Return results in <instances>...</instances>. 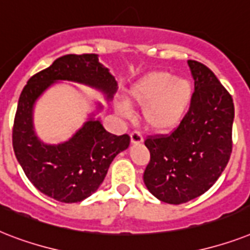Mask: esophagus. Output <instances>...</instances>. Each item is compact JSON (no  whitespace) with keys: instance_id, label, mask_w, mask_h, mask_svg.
Instances as JSON below:
<instances>
[{"instance_id":"34e87169","label":"esophagus","mask_w":250,"mask_h":250,"mask_svg":"<svg viewBox=\"0 0 250 250\" xmlns=\"http://www.w3.org/2000/svg\"><path fill=\"white\" fill-rule=\"evenodd\" d=\"M130 141L131 143H134V145H138V143H142L143 142V135L139 133V131H133L130 134Z\"/></svg>"}]
</instances>
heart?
<instances>
[{
  "label": "heart",
  "mask_w": 250,
  "mask_h": 250,
  "mask_svg": "<svg viewBox=\"0 0 250 250\" xmlns=\"http://www.w3.org/2000/svg\"><path fill=\"white\" fill-rule=\"evenodd\" d=\"M192 98V85L185 79H174L169 72H151L135 81L127 90V99L143 107L142 115L147 126L156 130H167L179 123ZM116 108L123 116L130 109L125 102Z\"/></svg>",
  "instance_id": "1"
}]
</instances>
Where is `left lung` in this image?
<instances>
[{"label": "left lung", "mask_w": 250, "mask_h": 250, "mask_svg": "<svg viewBox=\"0 0 250 250\" xmlns=\"http://www.w3.org/2000/svg\"><path fill=\"white\" fill-rule=\"evenodd\" d=\"M195 80L189 108L169 134L146 138L149 163L143 181L153 196L183 204L219 178L232 152L235 108L231 94L205 64L188 61Z\"/></svg>", "instance_id": "8db88e82"}]
</instances>
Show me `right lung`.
<instances>
[{
    "mask_svg": "<svg viewBox=\"0 0 250 250\" xmlns=\"http://www.w3.org/2000/svg\"><path fill=\"white\" fill-rule=\"evenodd\" d=\"M57 80L83 83L112 98L117 83L95 54H68L28 80L18 102L13 147L27 178L42 193L61 203H79L102 185L115 156L130 143L127 134L115 135L90 120L65 143L43 145L33 133L36 99Z\"/></svg>",
    "mask_w": 250,
    "mask_h": 250,
    "instance_id": "add662e5",
    "label": "right lung"
}]
</instances>
